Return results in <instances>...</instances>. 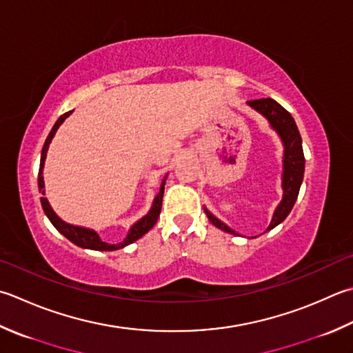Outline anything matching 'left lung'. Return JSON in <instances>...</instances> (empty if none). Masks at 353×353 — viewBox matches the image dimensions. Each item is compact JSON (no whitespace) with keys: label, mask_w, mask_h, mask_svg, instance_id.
<instances>
[{"label":"left lung","mask_w":353,"mask_h":353,"mask_svg":"<svg viewBox=\"0 0 353 353\" xmlns=\"http://www.w3.org/2000/svg\"><path fill=\"white\" fill-rule=\"evenodd\" d=\"M246 103L252 110H255V112L265 117L269 123V127L279 134L280 141L283 143V171H281L283 197H281V202L277 205V208L274 211L271 223H269L268 230L265 231L268 232L274 230L277 225H280L294 208V203L296 202V197H299V192H300V186L303 183V177H305V154H303L300 131L296 128L294 117L288 112V110L283 108L277 101H274L271 98L248 101ZM203 211L214 226H217L219 230H222L225 232L237 236L236 231L231 230V228L226 223H223L222 220L214 216L211 211L206 210V206H203Z\"/></svg>","instance_id":"1"}]
</instances>
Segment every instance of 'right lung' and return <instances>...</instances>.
<instances>
[{"instance_id":"1","label":"right lung","mask_w":353,"mask_h":353,"mask_svg":"<svg viewBox=\"0 0 353 353\" xmlns=\"http://www.w3.org/2000/svg\"><path fill=\"white\" fill-rule=\"evenodd\" d=\"M72 113H73V110L64 113L57 122H54L52 131L48 133L47 139L44 142L43 151H41V162H39V172H38V188H39V192H41V205H43V210L46 212V216L48 217V220H50L52 225L57 228V230L62 234V236L70 240L72 243H74L76 246L84 248V250H93V251H116V250H121V248H125V246L133 243V241L139 240L142 236H145V234H147L151 230V228L156 225L157 219H159V214H161V210H162V197H163L165 182H167L168 174H165L163 181L161 183V188H159V194L154 197L153 203H151L150 211L145 214L142 219H139L137 222H134L133 225L130 226V230L127 232V237L123 239L121 243H107V241H103L99 237V234L96 232L94 230H92V228H85V226L72 225V223L64 222V220H62L58 216V214L53 211V208L50 206V203H48V200L46 197L43 171H44L47 151H48V147H50L52 139L54 137V134H57L58 128L62 125V122H64Z\"/></svg>"}]
</instances>
